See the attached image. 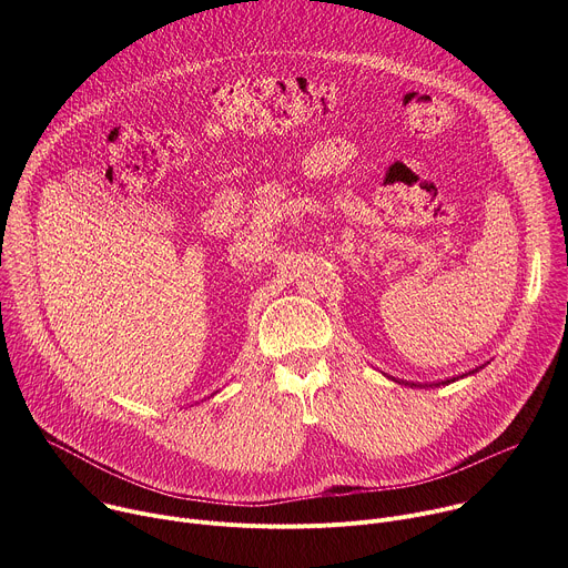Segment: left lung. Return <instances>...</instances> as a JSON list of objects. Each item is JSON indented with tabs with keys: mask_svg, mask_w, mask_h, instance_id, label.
<instances>
[{
	"mask_svg": "<svg viewBox=\"0 0 568 568\" xmlns=\"http://www.w3.org/2000/svg\"><path fill=\"white\" fill-rule=\"evenodd\" d=\"M478 368H483V366H478ZM478 368H474V371H469V373H465V375H458V377H452V379H445V382H434V384H414V382H399V379H393V382H397V384H404V386H418V388H434V386H445V384H452V382H456V379H460V377H467V375H474V373H478Z\"/></svg>",
	"mask_w": 568,
	"mask_h": 568,
	"instance_id": "left-lung-1",
	"label": "left lung"
}]
</instances>
